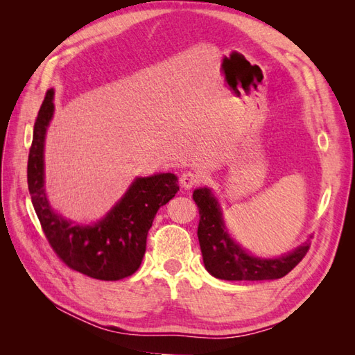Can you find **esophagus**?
Instances as JSON below:
<instances>
[{
  "label": "esophagus",
  "instance_id": "esophagus-1",
  "mask_svg": "<svg viewBox=\"0 0 355 355\" xmlns=\"http://www.w3.org/2000/svg\"><path fill=\"white\" fill-rule=\"evenodd\" d=\"M198 184H201V176L198 173H194V171H185V173H182L180 176V185L191 189L197 187Z\"/></svg>",
  "mask_w": 355,
  "mask_h": 355
}]
</instances>
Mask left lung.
<instances>
[{
    "label": "left lung",
    "instance_id": "1",
    "mask_svg": "<svg viewBox=\"0 0 355 355\" xmlns=\"http://www.w3.org/2000/svg\"><path fill=\"white\" fill-rule=\"evenodd\" d=\"M194 200L200 210L198 241L206 270L216 278L230 282L275 280L287 275L304 259L309 250V243L277 259H261L247 254L235 244L225 230L222 213L210 189L194 191Z\"/></svg>",
    "mask_w": 355,
    "mask_h": 355
}]
</instances>
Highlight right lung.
<instances>
[{
	"mask_svg": "<svg viewBox=\"0 0 355 355\" xmlns=\"http://www.w3.org/2000/svg\"><path fill=\"white\" fill-rule=\"evenodd\" d=\"M53 90L46 93L34 124L28 157V188L42 232L59 259L96 280L116 282L141 266L148 231L161 206L179 191L171 173L137 178L124 197L94 225L80 227L51 210L44 192V135L53 115Z\"/></svg>",
	"mask_w": 355,
	"mask_h": 355,
	"instance_id": "1",
	"label": "right lung"
}]
</instances>
